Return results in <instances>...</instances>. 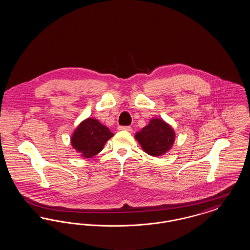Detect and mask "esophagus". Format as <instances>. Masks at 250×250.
<instances>
[{"label": "esophagus", "instance_id": "esophagus-1", "mask_svg": "<svg viewBox=\"0 0 250 250\" xmlns=\"http://www.w3.org/2000/svg\"><path fill=\"white\" fill-rule=\"evenodd\" d=\"M118 129L119 130L128 131V132L132 131V128H131L130 126H127V125H121Z\"/></svg>", "mask_w": 250, "mask_h": 250}]
</instances>
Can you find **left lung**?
<instances>
[{"instance_id":"8db88e82","label":"left lung","mask_w":250,"mask_h":250,"mask_svg":"<svg viewBox=\"0 0 250 250\" xmlns=\"http://www.w3.org/2000/svg\"><path fill=\"white\" fill-rule=\"evenodd\" d=\"M136 140L148 155L159 156L166 154L174 143L175 133L163 120L154 118L148 125L135 135Z\"/></svg>"}]
</instances>
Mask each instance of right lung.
<instances>
[{"mask_svg":"<svg viewBox=\"0 0 250 250\" xmlns=\"http://www.w3.org/2000/svg\"><path fill=\"white\" fill-rule=\"evenodd\" d=\"M113 136L107 126L97 120H84L73 133L71 145L85 158L93 157L100 153L105 143Z\"/></svg>","mask_w":250,"mask_h":250,"instance_id":"obj_1","label":"right lung"}]
</instances>
